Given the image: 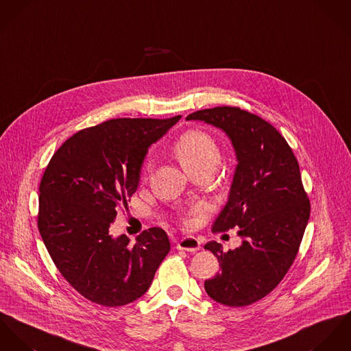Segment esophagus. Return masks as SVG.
<instances>
[{"mask_svg":"<svg viewBox=\"0 0 351 351\" xmlns=\"http://www.w3.org/2000/svg\"><path fill=\"white\" fill-rule=\"evenodd\" d=\"M176 247L179 250H186V252H197L200 249V242L193 235H187L178 242Z\"/></svg>","mask_w":351,"mask_h":351,"instance_id":"esophagus-1","label":"esophagus"}]
</instances>
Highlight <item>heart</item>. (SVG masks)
<instances>
[{
  "instance_id": "b5f03b06",
  "label": "heart",
  "mask_w": 351,
  "mask_h": 351,
  "mask_svg": "<svg viewBox=\"0 0 351 351\" xmlns=\"http://www.w3.org/2000/svg\"><path fill=\"white\" fill-rule=\"evenodd\" d=\"M172 149L182 167L191 176L199 172L213 173L222 157L218 141L210 133L200 129H191L182 134ZM151 172L152 158L148 157L143 168L144 178H148Z\"/></svg>"
}]
</instances>
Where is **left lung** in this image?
Wrapping results in <instances>:
<instances>
[{
  "instance_id": "8db88e82",
  "label": "left lung",
  "mask_w": 351,
  "mask_h": 351,
  "mask_svg": "<svg viewBox=\"0 0 351 351\" xmlns=\"http://www.w3.org/2000/svg\"><path fill=\"white\" fill-rule=\"evenodd\" d=\"M187 119L222 129L237 154L229 202L213 232L239 228L243 241L229 252L215 241L204 245L221 268L204 289L217 303L245 307L271 293L298 256L311 213L299 162L274 126L239 108L197 110Z\"/></svg>"
}]
</instances>
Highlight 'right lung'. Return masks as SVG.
I'll return each instance as SVG.
<instances>
[{
  "instance_id": "right-lung-1",
  "label": "right lung",
  "mask_w": 351,
  "mask_h": 351,
  "mask_svg": "<svg viewBox=\"0 0 351 351\" xmlns=\"http://www.w3.org/2000/svg\"><path fill=\"white\" fill-rule=\"evenodd\" d=\"M180 117L113 118L82 129L44 171L40 235L59 272L93 303L119 307L141 298L171 249L160 228L132 245L125 234L113 238L110 226L138 187L148 148Z\"/></svg>"
}]
</instances>
